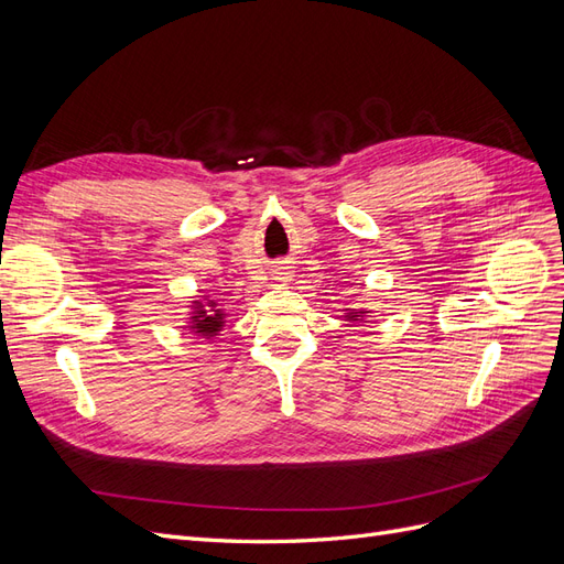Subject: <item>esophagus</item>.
<instances>
[{"label":"esophagus","mask_w":564,"mask_h":564,"mask_svg":"<svg viewBox=\"0 0 564 564\" xmlns=\"http://www.w3.org/2000/svg\"><path fill=\"white\" fill-rule=\"evenodd\" d=\"M280 275H284V280H286L289 275H292V272H289V270H282V272H280Z\"/></svg>","instance_id":"obj_1"}]
</instances>
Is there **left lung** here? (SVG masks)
Returning a JSON list of instances; mask_svg holds the SVG:
<instances>
[{"mask_svg":"<svg viewBox=\"0 0 564 564\" xmlns=\"http://www.w3.org/2000/svg\"><path fill=\"white\" fill-rule=\"evenodd\" d=\"M340 317H344L350 324H362L371 317V311L369 308H344V315H340Z\"/></svg>","mask_w":564,"mask_h":564,"instance_id":"8db88e82","label":"left lung"}]
</instances>
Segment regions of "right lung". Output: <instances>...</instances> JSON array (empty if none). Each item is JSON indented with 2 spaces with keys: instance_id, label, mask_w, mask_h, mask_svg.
<instances>
[{
  "instance_id": "add662e5",
  "label": "right lung",
  "mask_w": 564,
  "mask_h": 564,
  "mask_svg": "<svg viewBox=\"0 0 564 564\" xmlns=\"http://www.w3.org/2000/svg\"><path fill=\"white\" fill-rule=\"evenodd\" d=\"M185 324L183 327L187 329V334H193L202 340H214L220 336L226 327V308H220L218 301L212 294H197L193 296V301L187 303V313H185Z\"/></svg>"
}]
</instances>
